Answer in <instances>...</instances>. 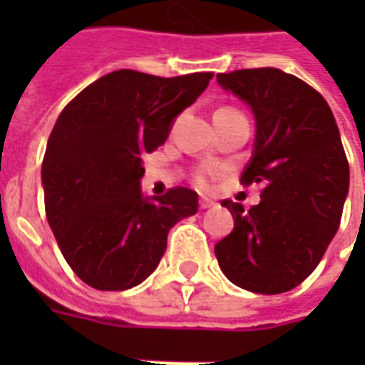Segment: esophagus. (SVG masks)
<instances>
[{"label":"esophagus","instance_id":"1","mask_svg":"<svg viewBox=\"0 0 365 365\" xmlns=\"http://www.w3.org/2000/svg\"><path fill=\"white\" fill-rule=\"evenodd\" d=\"M215 207V201L211 199H199V209H211Z\"/></svg>","mask_w":365,"mask_h":365}]
</instances>
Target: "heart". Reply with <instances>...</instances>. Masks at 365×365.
<instances>
[{"label":"heart","mask_w":365,"mask_h":365,"mask_svg":"<svg viewBox=\"0 0 365 365\" xmlns=\"http://www.w3.org/2000/svg\"><path fill=\"white\" fill-rule=\"evenodd\" d=\"M213 175H215L213 170H201V172H197V174L193 175V182H195V185L201 187V190H207V187L211 185Z\"/></svg>","instance_id":"obj_1"}]
</instances>
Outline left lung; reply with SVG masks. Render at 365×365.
<instances>
[{
  "label": "left lung",
  "instance_id": "8db88e82",
  "mask_svg": "<svg viewBox=\"0 0 365 365\" xmlns=\"http://www.w3.org/2000/svg\"><path fill=\"white\" fill-rule=\"evenodd\" d=\"M217 82L252 107L256 138L240 182L264 190L248 211L222 201L235 229L215 256L238 287L285 293L313 274L340 227L350 166L336 120L319 91L277 68L235 70Z\"/></svg>",
  "mask_w": 365,
  "mask_h": 365
}]
</instances>
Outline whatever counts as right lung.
Returning <instances> with one entry per match:
<instances>
[{
  "mask_svg": "<svg viewBox=\"0 0 365 365\" xmlns=\"http://www.w3.org/2000/svg\"><path fill=\"white\" fill-rule=\"evenodd\" d=\"M211 78L117 70L58 115L43 160L44 209L68 266L93 289L144 282L166 252L170 229L197 213V193L187 187L144 197L143 154L166 143Z\"/></svg>",
  "mask_w": 365,
  "mask_h": 365,
  "instance_id": "add662e5",
  "label": "right lung"
}]
</instances>
